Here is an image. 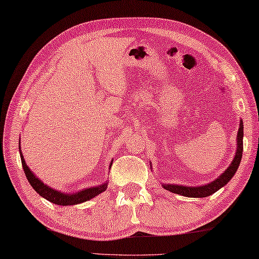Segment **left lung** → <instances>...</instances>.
Segmentation results:
<instances>
[{
	"label": "left lung",
	"instance_id": "left-lung-1",
	"mask_svg": "<svg viewBox=\"0 0 259 259\" xmlns=\"http://www.w3.org/2000/svg\"><path fill=\"white\" fill-rule=\"evenodd\" d=\"M236 152H235L234 159L230 165L221 176L218 177L215 180L209 184L201 185V186H185V185H177V184H163L161 186L165 190H167L176 194H180L183 196H188V198H206L218 192L220 188L226 186L233 178L235 173H236L238 166H240L242 160V152H243V121H240V128H238L237 137H236ZM151 164V163H150ZM150 167L152 168L151 165Z\"/></svg>",
	"mask_w": 259,
	"mask_h": 259
}]
</instances>
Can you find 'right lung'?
Masks as SVG:
<instances>
[{
	"label": "right lung",
	"instance_id": "1",
	"mask_svg": "<svg viewBox=\"0 0 259 259\" xmlns=\"http://www.w3.org/2000/svg\"><path fill=\"white\" fill-rule=\"evenodd\" d=\"M21 140V138H19ZM18 149H19V154H21V160H22V166L24 169L25 177L28 181L30 183L31 186L34 191H36L38 194H39L41 198L49 200L50 202L59 204V206H74V204H79L86 201H90L93 198H95L96 195H99L100 193L105 192L108 187V183H103L99 186L84 188V190H81L75 193H64L61 191L55 190V188L50 187L49 185L44 184V181H41L36 175H33V172L29 168L28 165L25 163L24 156L21 151V142H18ZM113 165V160L110 161L109 168Z\"/></svg>",
	"mask_w": 259,
	"mask_h": 259
}]
</instances>
